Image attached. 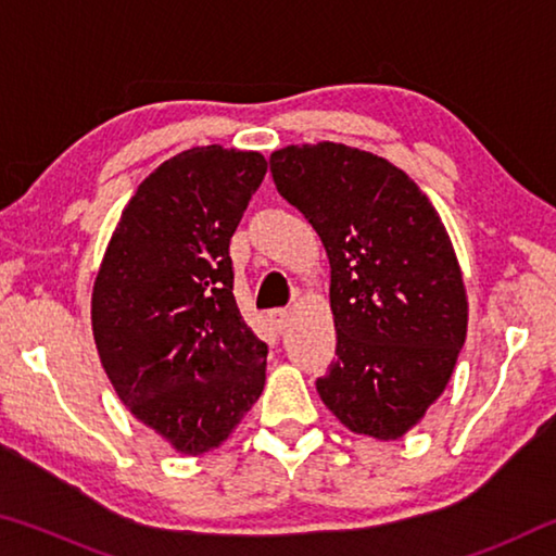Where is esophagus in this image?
<instances>
[{
  "label": "esophagus",
  "instance_id": "34e87169",
  "mask_svg": "<svg viewBox=\"0 0 556 556\" xmlns=\"http://www.w3.org/2000/svg\"><path fill=\"white\" fill-rule=\"evenodd\" d=\"M269 318H271V324L279 328V331H285V328L289 326L291 312H287V308H275V312H269Z\"/></svg>",
  "mask_w": 556,
  "mask_h": 556
}]
</instances>
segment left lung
Here are the masks:
<instances>
[{"mask_svg":"<svg viewBox=\"0 0 556 556\" xmlns=\"http://www.w3.org/2000/svg\"><path fill=\"white\" fill-rule=\"evenodd\" d=\"M269 172L331 262L338 357L316 390L353 434L400 439L446 390L466 341L444 223L402 168L363 149L291 144L271 152Z\"/></svg>","mask_w":556,"mask_h":556,"instance_id":"left-lung-1","label":"left lung"}]
</instances>
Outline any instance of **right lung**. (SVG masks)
Returning <instances> with one entry per match:
<instances>
[{"label": "right lung", "mask_w": 556, "mask_h": 556, "mask_svg": "<svg viewBox=\"0 0 556 556\" xmlns=\"http://www.w3.org/2000/svg\"><path fill=\"white\" fill-rule=\"evenodd\" d=\"M260 152L176 154L122 211L92 287V336L122 404L184 456L218 448L265 390L267 345L232 296L230 238Z\"/></svg>", "instance_id": "add662e5"}]
</instances>
